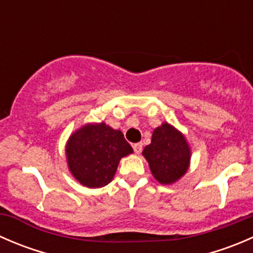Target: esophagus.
<instances>
[{"instance_id":"34e87169","label":"esophagus","mask_w":253,"mask_h":253,"mask_svg":"<svg viewBox=\"0 0 253 253\" xmlns=\"http://www.w3.org/2000/svg\"><path fill=\"white\" fill-rule=\"evenodd\" d=\"M132 147H133V150H134V153H136V154H139V153H141L142 149H143L142 143H134Z\"/></svg>"}]
</instances>
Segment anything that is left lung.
Segmentation results:
<instances>
[{
    "mask_svg": "<svg viewBox=\"0 0 253 253\" xmlns=\"http://www.w3.org/2000/svg\"><path fill=\"white\" fill-rule=\"evenodd\" d=\"M155 180L170 185L186 174L191 149L183 134L171 125L164 124L153 132L152 142L143 149Z\"/></svg>",
    "mask_w": 253,
    "mask_h": 253,
    "instance_id": "obj_1",
    "label": "left lung"
}]
</instances>
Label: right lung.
I'll use <instances>...</instances> for the list:
<instances>
[{"instance_id":"right-lung-1","label":"right lung","mask_w":253,"mask_h":253,"mask_svg":"<svg viewBox=\"0 0 253 253\" xmlns=\"http://www.w3.org/2000/svg\"><path fill=\"white\" fill-rule=\"evenodd\" d=\"M132 152L122 132L104 122L84 125L72 133L66 145L71 174L89 188L111 182L121 158Z\"/></svg>"}]
</instances>
